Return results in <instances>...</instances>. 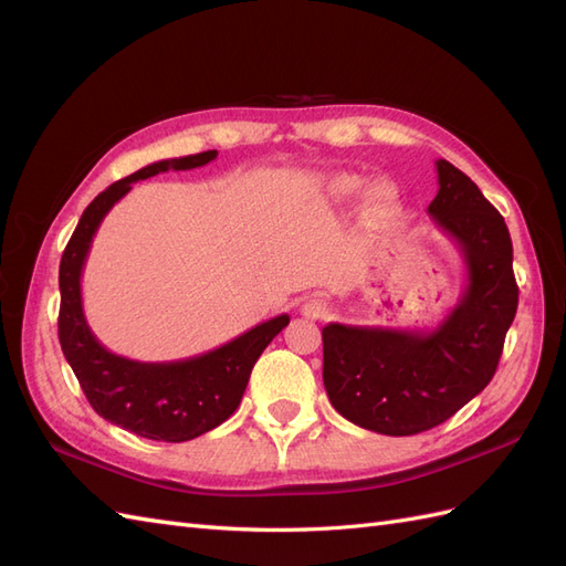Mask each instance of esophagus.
I'll use <instances>...</instances> for the list:
<instances>
[{"instance_id": "obj_1", "label": "esophagus", "mask_w": 566, "mask_h": 566, "mask_svg": "<svg viewBox=\"0 0 566 566\" xmlns=\"http://www.w3.org/2000/svg\"><path fill=\"white\" fill-rule=\"evenodd\" d=\"M300 312L306 318H328L331 316V304L325 302L323 297H310V300H304Z\"/></svg>"}]
</instances>
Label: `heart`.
I'll return each instance as SVG.
<instances>
[{
	"instance_id": "1",
	"label": "heart",
	"mask_w": 566,
	"mask_h": 566,
	"mask_svg": "<svg viewBox=\"0 0 566 566\" xmlns=\"http://www.w3.org/2000/svg\"><path fill=\"white\" fill-rule=\"evenodd\" d=\"M364 186V179L352 172H339L331 179L328 184V196L337 202H347L349 198H354L358 193V188ZM364 208L368 212H387L394 208V202L399 200V191L397 186L387 179H375L364 188Z\"/></svg>"
}]
</instances>
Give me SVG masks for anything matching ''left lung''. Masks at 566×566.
<instances>
[{
  "label": "left lung",
  "mask_w": 566,
  "mask_h": 566,
  "mask_svg": "<svg viewBox=\"0 0 566 566\" xmlns=\"http://www.w3.org/2000/svg\"><path fill=\"white\" fill-rule=\"evenodd\" d=\"M427 208L465 264V290L430 331L328 323L323 385L342 418L364 430L408 437L449 420L482 391L517 314L512 241L501 212L449 160Z\"/></svg>",
  "instance_id": "left-lung-1"
}]
</instances>
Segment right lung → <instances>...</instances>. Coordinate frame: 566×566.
Masks as SVG:
<instances>
[{
  "label": "right lung",
  "instance_id": "1",
  "mask_svg": "<svg viewBox=\"0 0 566 566\" xmlns=\"http://www.w3.org/2000/svg\"><path fill=\"white\" fill-rule=\"evenodd\" d=\"M214 158L217 150H205L196 156L160 160L111 184L82 212L61 256L59 339L65 361L71 364L82 391L101 418L153 441L179 443L196 439L231 418L243 399L254 361L290 323V316L281 314L212 352L181 361L146 364L108 352L84 318L82 269L101 221L113 205L123 200L136 181L169 169L202 167Z\"/></svg>",
  "mask_w": 566,
  "mask_h": 566
}]
</instances>
